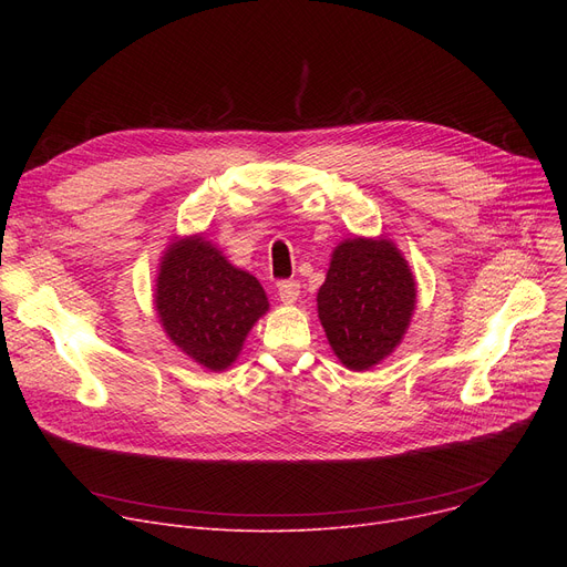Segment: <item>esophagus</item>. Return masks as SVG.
<instances>
[{
    "label": "esophagus",
    "mask_w": 567,
    "mask_h": 567,
    "mask_svg": "<svg viewBox=\"0 0 567 567\" xmlns=\"http://www.w3.org/2000/svg\"><path fill=\"white\" fill-rule=\"evenodd\" d=\"M299 293H301V285L296 282V280H282V282H278V296H280V301H282L285 306H291V303L299 301Z\"/></svg>",
    "instance_id": "1"
}]
</instances>
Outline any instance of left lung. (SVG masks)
Here are the masks:
<instances>
[{"label": "left lung", "mask_w": 567, "mask_h": 567, "mask_svg": "<svg viewBox=\"0 0 567 567\" xmlns=\"http://www.w3.org/2000/svg\"><path fill=\"white\" fill-rule=\"evenodd\" d=\"M415 308V280L389 238H347L317 293L319 321L340 363L363 372L402 342Z\"/></svg>", "instance_id": "1"}]
</instances>
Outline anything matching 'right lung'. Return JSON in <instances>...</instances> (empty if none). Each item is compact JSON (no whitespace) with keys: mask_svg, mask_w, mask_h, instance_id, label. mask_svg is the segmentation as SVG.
Returning <instances> with one entry per match:
<instances>
[{"mask_svg":"<svg viewBox=\"0 0 567 567\" xmlns=\"http://www.w3.org/2000/svg\"><path fill=\"white\" fill-rule=\"evenodd\" d=\"M156 310L167 338L197 365L223 372L268 310L259 280L231 266L204 236L174 241L161 259Z\"/></svg>","mask_w":567,"mask_h":567,"instance_id":"add662e5","label":"right lung"}]
</instances>
